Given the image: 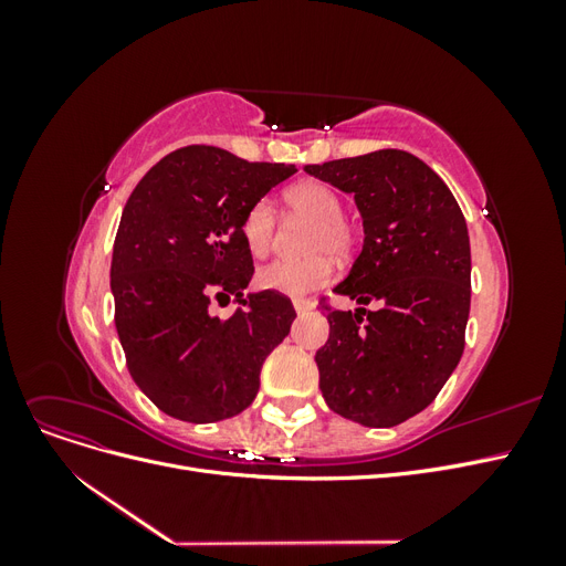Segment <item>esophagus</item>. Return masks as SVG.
<instances>
[{
	"instance_id": "esophagus-1",
	"label": "esophagus",
	"mask_w": 566,
	"mask_h": 566,
	"mask_svg": "<svg viewBox=\"0 0 566 566\" xmlns=\"http://www.w3.org/2000/svg\"><path fill=\"white\" fill-rule=\"evenodd\" d=\"M293 306H295L297 314H306V312L314 310V302L312 300H304V297H295Z\"/></svg>"
}]
</instances>
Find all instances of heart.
Listing matches in <instances>:
<instances>
[{"label": "heart", "instance_id": "1", "mask_svg": "<svg viewBox=\"0 0 566 566\" xmlns=\"http://www.w3.org/2000/svg\"><path fill=\"white\" fill-rule=\"evenodd\" d=\"M283 200L290 212L314 221L306 248L312 254L302 260H273L256 273V283L271 293L302 297L333 281V260L347 256L354 248V227L342 214V198L333 186L323 181H297L285 188ZM276 231V210L271 200H256L243 217V241L254 256H264L271 250Z\"/></svg>", "mask_w": 566, "mask_h": 566}]
</instances>
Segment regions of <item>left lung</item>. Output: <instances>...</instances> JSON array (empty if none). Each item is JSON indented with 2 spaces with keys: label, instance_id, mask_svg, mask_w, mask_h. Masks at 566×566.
<instances>
[{
  "label": "left lung",
  "instance_id": "left-lung-1",
  "mask_svg": "<svg viewBox=\"0 0 566 566\" xmlns=\"http://www.w3.org/2000/svg\"><path fill=\"white\" fill-rule=\"evenodd\" d=\"M306 175L352 193L364 248L337 295L366 313L328 312L316 352L323 399L366 427H394L434 401L465 349L470 235L449 186L406 150L306 165Z\"/></svg>",
  "mask_w": 566,
  "mask_h": 566
}]
</instances>
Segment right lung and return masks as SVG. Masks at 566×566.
<instances>
[{
	"label": "right lung",
	"mask_w": 566,
	"mask_h": 566,
	"mask_svg": "<svg viewBox=\"0 0 566 566\" xmlns=\"http://www.w3.org/2000/svg\"><path fill=\"white\" fill-rule=\"evenodd\" d=\"M295 172V165L186 146L132 191L113 245L115 328L132 380L163 413L227 420L260 391L264 358L297 314L271 290L243 295L254 273L243 217ZM231 296L242 306L229 319L209 312Z\"/></svg>",
	"instance_id": "add662e5"
}]
</instances>
